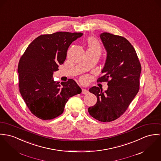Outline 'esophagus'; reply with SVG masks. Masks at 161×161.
Segmentation results:
<instances>
[{"mask_svg":"<svg viewBox=\"0 0 161 161\" xmlns=\"http://www.w3.org/2000/svg\"><path fill=\"white\" fill-rule=\"evenodd\" d=\"M88 92H89L88 91L86 90V89H82V93H83V94H87Z\"/></svg>","mask_w":161,"mask_h":161,"instance_id":"1","label":"esophagus"}]
</instances>
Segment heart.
Segmentation results:
<instances>
[{
	"mask_svg": "<svg viewBox=\"0 0 161 161\" xmlns=\"http://www.w3.org/2000/svg\"><path fill=\"white\" fill-rule=\"evenodd\" d=\"M88 45L90 50H100L99 43L94 38H90L88 41Z\"/></svg>",
	"mask_w": 161,
	"mask_h": 161,
	"instance_id": "b5f03b06",
	"label": "heart"
}]
</instances>
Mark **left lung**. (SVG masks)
Instances as JSON below:
<instances>
[{"label":"left lung","instance_id":"left-lung-1","mask_svg":"<svg viewBox=\"0 0 161 161\" xmlns=\"http://www.w3.org/2000/svg\"><path fill=\"white\" fill-rule=\"evenodd\" d=\"M100 38L107 57L98 81H107L108 89L103 92L99 87L89 88L97 101L88 112L100 121L110 122L124 113L138 93L142 67L136 50L126 38L108 32L100 34Z\"/></svg>","mask_w":161,"mask_h":161}]
</instances>
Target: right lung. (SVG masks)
Listing matches in <instances>:
<instances>
[{
    "label": "right lung",
    "instance_id": "obj_1",
    "mask_svg": "<svg viewBox=\"0 0 161 161\" xmlns=\"http://www.w3.org/2000/svg\"><path fill=\"white\" fill-rule=\"evenodd\" d=\"M83 35L67 32L42 35L31 43L21 58L18 67L19 91L37 118L47 120L59 116L69 99L81 92L74 80L59 84L53 75L65 61L71 43Z\"/></svg>",
    "mask_w": 161,
    "mask_h": 161
}]
</instances>
